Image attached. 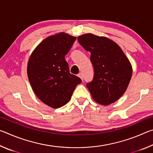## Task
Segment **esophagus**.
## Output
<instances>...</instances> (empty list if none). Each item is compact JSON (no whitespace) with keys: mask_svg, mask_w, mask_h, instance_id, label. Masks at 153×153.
I'll return each mask as SVG.
<instances>
[{"mask_svg":"<svg viewBox=\"0 0 153 153\" xmlns=\"http://www.w3.org/2000/svg\"><path fill=\"white\" fill-rule=\"evenodd\" d=\"M78 77H79L80 78H81V79L83 80V75H82V73H79V74H78Z\"/></svg>","mask_w":153,"mask_h":153,"instance_id":"esophagus-1","label":"esophagus"}]
</instances>
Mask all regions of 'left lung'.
Returning a JSON list of instances; mask_svg holds the SVG:
<instances>
[{
  "mask_svg": "<svg viewBox=\"0 0 153 153\" xmlns=\"http://www.w3.org/2000/svg\"><path fill=\"white\" fill-rule=\"evenodd\" d=\"M85 50L91 53L94 77L86 84L92 98L102 105L118 100L128 86L132 68L121 48L113 40L86 33L77 38Z\"/></svg>",
  "mask_w": 153,
  "mask_h": 153,
  "instance_id": "left-lung-1",
  "label": "left lung"
}]
</instances>
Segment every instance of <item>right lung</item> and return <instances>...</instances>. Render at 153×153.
I'll list each match as a JSON object with an SVG mask.
<instances>
[{
	"label": "right lung",
	"mask_w": 153,
	"mask_h": 153,
	"mask_svg": "<svg viewBox=\"0 0 153 153\" xmlns=\"http://www.w3.org/2000/svg\"><path fill=\"white\" fill-rule=\"evenodd\" d=\"M76 40V37L65 33L49 36L36 47L28 61L27 73L33 92L49 107L56 108L66 105L82 82L79 77L69 73L65 59Z\"/></svg>",
	"instance_id": "add662e5"
}]
</instances>
